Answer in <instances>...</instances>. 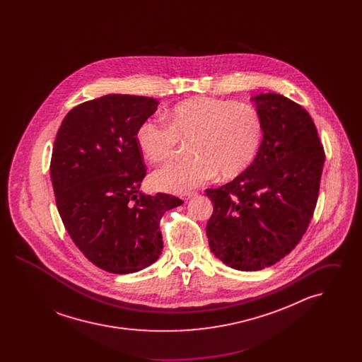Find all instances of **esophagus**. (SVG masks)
<instances>
[{
    "label": "esophagus",
    "mask_w": 362,
    "mask_h": 362,
    "mask_svg": "<svg viewBox=\"0 0 362 362\" xmlns=\"http://www.w3.org/2000/svg\"><path fill=\"white\" fill-rule=\"evenodd\" d=\"M195 195H197V192H194V191H189V192L183 194V195H182V198H183L185 201H189V198H192V197H195Z\"/></svg>",
    "instance_id": "1"
}]
</instances>
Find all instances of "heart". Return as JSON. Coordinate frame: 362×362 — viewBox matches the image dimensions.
<instances>
[{
    "label": "heart",
    "mask_w": 362,
    "mask_h": 362,
    "mask_svg": "<svg viewBox=\"0 0 362 362\" xmlns=\"http://www.w3.org/2000/svg\"><path fill=\"white\" fill-rule=\"evenodd\" d=\"M168 122L149 118L138 126L141 153L157 163L171 157L179 139H189L194 157L173 160L152 175L157 189L182 194L211 180L232 177L254 161L263 137L258 110L250 104L207 96L176 104Z\"/></svg>",
    "instance_id": "1"
}]
</instances>
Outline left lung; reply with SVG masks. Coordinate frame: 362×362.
<instances>
[{"instance_id": "1", "label": "left lung", "mask_w": 362, "mask_h": 362, "mask_svg": "<svg viewBox=\"0 0 362 362\" xmlns=\"http://www.w3.org/2000/svg\"><path fill=\"white\" fill-rule=\"evenodd\" d=\"M252 102L263 124L257 157L232 182L206 189L210 251L241 272L274 264L301 240L326 157L305 108L279 93H260Z\"/></svg>"}]
</instances>
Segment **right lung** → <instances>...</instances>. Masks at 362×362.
Segmentation results:
<instances>
[{"instance_id":"1","label":"right lung","mask_w":362,"mask_h":362,"mask_svg":"<svg viewBox=\"0 0 362 362\" xmlns=\"http://www.w3.org/2000/svg\"><path fill=\"white\" fill-rule=\"evenodd\" d=\"M158 102L105 95L70 110L52 148V189L68 233L89 262L108 273H136L163 251L160 220L183 204L139 192L146 175L136 142L138 126Z\"/></svg>"}]
</instances>
